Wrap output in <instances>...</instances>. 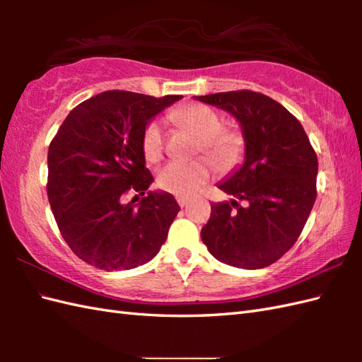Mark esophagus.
Segmentation results:
<instances>
[{"instance_id":"1","label":"esophagus","mask_w":362,"mask_h":362,"mask_svg":"<svg viewBox=\"0 0 362 362\" xmlns=\"http://www.w3.org/2000/svg\"><path fill=\"white\" fill-rule=\"evenodd\" d=\"M177 202H179L180 206H187L189 202V197H183V196H177Z\"/></svg>"}]
</instances>
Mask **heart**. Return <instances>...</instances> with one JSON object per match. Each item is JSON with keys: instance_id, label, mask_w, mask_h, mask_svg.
Returning a JSON list of instances; mask_svg holds the SVG:
<instances>
[{"instance_id": "heart-1", "label": "heart", "mask_w": 362, "mask_h": 362, "mask_svg": "<svg viewBox=\"0 0 362 362\" xmlns=\"http://www.w3.org/2000/svg\"><path fill=\"white\" fill-rule=\"evenodd\" d=\"M173 118L179 126L193 132L201 146L197 152H204L222 169H233L241 163L245 152L244 135L236 129L224 127L221 115L205 104H188L177 109ZM141 151L149 163H157L165 152V135L157 119L149 121L141 134ZM216 166L209 158L193 161H173L161 169L157 177L160 189L175 196L189 197L209 183Z\"/></svg>"}]
</instances>
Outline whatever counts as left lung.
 <instances>
[{"label":"left lung","instance_id":"left-lung-1","mask_svg":"<svg viewBox=\"0 0 362 362\" xmlns=\"http://www.w3.org/2000/svg\"><path fill=\"white\" fill-rule=\"evenodd\" d=\"M240 121L243 166L218 188L243 200L211 204L202 241L219 261L261 269L280 259L298 240L316 202L317 156L300 121L252 90L199 96Z\"/></svg>","mask_w":362,"mask_h":362}]
</instances>
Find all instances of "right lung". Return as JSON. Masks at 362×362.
I'll return each instance as SVG.
<instances>
[{"label":"right lung","mask_w":362,"mask_h":362,"mask_svg":"<svg viewBox=\"0 0 362 362\" xmlns=\"http://www.w3.org/2000/svg\"><path fill=\"white\" fill-rule=\"evenodd\" d=\"M180 95L109 90L76 105L48 151V201L60 235L86 263L134 269L157 255L180 206L153 182L141 151L144 126ZM130 192L143 195L125 202Z\"/></svg>","instance_id":"1"}]
</instances>
